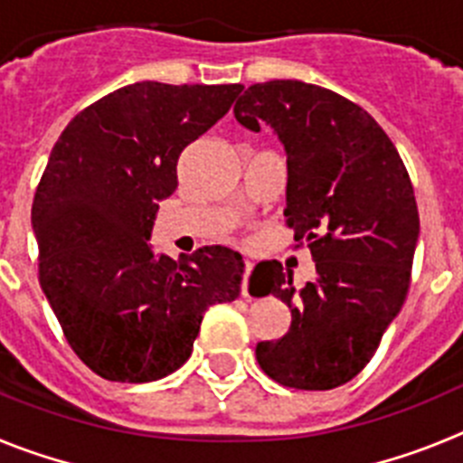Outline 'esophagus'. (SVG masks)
I'll list each match as a JSON object with an SVG mask.
<instances>
[{
	"instance_id": "34e87169",
	"label": "esophagus",
	"mask_w": 463,
	"mask_h": 463,
	"mask_svg": "<svg viewBox=\"0 0 463 463\" xmlns=\"http://www.w3.org/2000/svg\"><path fill=\"white\" fill-rule=\"evenodd\" d=\"M250 273H252V261H245L243 280H241V294H243V297H250V288H248V278H250Z\"/></svg>"
}]
</instances>
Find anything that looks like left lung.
I'll use <instances>...</instances> for the list:
<instances>
[{
  "mask_svg": "<svg viewBox=\"0 0 463 463\" xmlns=\"http://www.w3.org/2000/svg\"><path fill=\"white\" fill-rule=\"evenodd\" d=\"M236 120H264L288 150L285 222L315 260L294 292L280 261L252 271L292 308L278 341L257 343L261 371L294 390H334L371 362L411 288L420 213L394 143L359 104L320 85L269 80L245 90ZM297 245V248H298Z\"/></svg>",
  "mask_w": 463,
  "mask_h": 463,
  "instance_id": "obj_1",
  "label": "left lung"
}]
</instances>
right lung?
I'll return each instance as SVG.
<instances>
[{
    "mask_svg": "<svg viewBox=\"0 0 463 463\" xmlns=\"http://www.w3.org/2000/svg\"><path fill=\"white\" fill-rule=\"evenodd\" d=\"M243 85H125L60 134L32 203L39 282L80 362L113 383L181 369L208 306L234 301L243 260L206 245L153 255L178 157L232 109Z\"/></svg>",
    "mask_w": 463,
    "mask_h": 463,
    "instance_id": "add662e5",
    "label": "right lung"
}]
</instances>
